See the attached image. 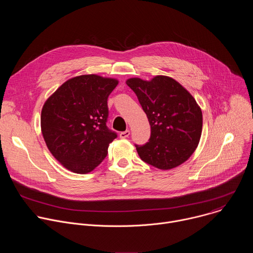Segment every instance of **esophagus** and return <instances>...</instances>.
Instances as JSON below:
<instances>
[{
	"instance_id": "obj_1",
	"label": "esophagus",
	"mask_w": 253,
	"mask_h": 253,
	"mask_svg": "<svg viewBox=\"0 0 253 253\" xmlns=\"http://www.w3.org/2000/svg\"><path fill=\"white\" fill-rule=\"evenodd\" d=\"M129 135H130V131H129V130H126V131H124V132H121V133L119 134L120 138H122V139H125V138H127Z\"/></svg>"
}]
</instances>
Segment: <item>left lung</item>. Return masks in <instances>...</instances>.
<instances>
[{
  "label": "left lung",
  "instance_id": "1",
  "mask_svg": "<svg viewBox=\"0 0 253 253\" xmlns=\"http://www.w3.org/2000/svg\"><path fill=\"white\" fill-rule=\"evenodd\" d=\"M151 126L145 145L137 146L140 158L158 169L169 170L184 163L196 150L202 132V111L194 97L171 77L151 80L129 78Z\"/></svg>",
  "mask_w": 253,
  "mask_h": 253
}]
</instances>
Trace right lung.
I'll list each match as a JSON object with an SVG mask.
<instances>
[{
    "label": "right lung",
    "instance_id": "right-lung-1",
    "mask_svg": "<svg viewBox=\"0 0 253 253\" xmlns=\"http://www.w3.org/2000/svg\"><path fill=\"white\" fill-rule=\"evenodd\" d=\"M119 81L96 74L64 82L44 103L41 131L51 154L68 170L87 174L117 137L106 126L108 96Z\"/></svg>",
    "mask_w": 253,
    "mask_h": 253
}]
</instances>
